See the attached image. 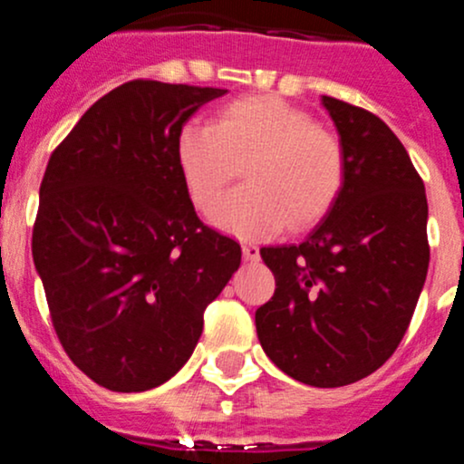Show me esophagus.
<instances>
[{"label":"esophagus","mask_w":464,"mask_h":464,"mask_svg":"<svg viewBox=\"0 0 464 464\" xmlns=\"http://www.w3.org/2000/svg\"><path fill=\"white\" fill-rule=\"evenodd\" d=\"M243 259H246V261H259L261 259L259 246H255V243H246V246H243Z\"/></svg>","instance_id":"1"}]
</instances>
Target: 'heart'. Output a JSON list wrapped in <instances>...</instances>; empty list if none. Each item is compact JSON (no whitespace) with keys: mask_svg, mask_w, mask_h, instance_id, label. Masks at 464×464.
Instances as JSON below:
<instances>
[{"mask_svg":"<svg viewBox=\"0 0 464 464\" xmlns=\"http://www.w3.org/2000/svg\"><path fill=\"white\" fill-rule=\"evenodd\" d=\"M179 162L194 205L208 212L238 171L212 221L243 238L288 223L304 227L328 212L346 179V151L335 131L279 95H247L226 104L217 125L189 122L179 133Z\"/></svg>","mask_w":464,"mask_h":464,"instance_id":"heart-1","label":"heart"}]
</instances>
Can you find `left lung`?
Returning <instances> with one entry per match:
<instances>
[{"instance_id":"1","label":"left lung","mask_w":464,"mask_h":464,"mask_svg":"<svg viewBox=\"0 0 464 464\" xmlns=\"http://www.w3.org/2000/svg\"><path fill=\"white\" fill-rule=\"evenodd\" d=\"M322 104L346 151V179L302 241L261 247L276 288L255 322L285 375L335 389L373 373L402 342L427 279L429 208L386 122L331 95Z\"/></svg>"}]
</instances>
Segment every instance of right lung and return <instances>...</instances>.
Listing matches in <instances>:
<instances>
[{"mask_svg": "<svg viewBox=\"0 0 464 464\" xmlns=\"http://www.w3.org/2000/svg\"><path fill=\"white\" fill-rule=\"evenodd\" d=\"M226 89L131 80L55 147L33 261L62 348L95 384L154 389L192 355L241 246L194 212L179 133Z\"/></svg>", "mask_w": 464, "mask_h": 464, "instance_id": "add662e5", "label": "right lung"}]
</instances>
